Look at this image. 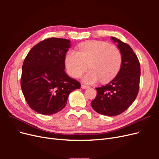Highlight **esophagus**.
<instances>
[{"label":"esophagus","mask_w":159,"mask_h":159,"mask_svg":"<svg viewBox=\"0 0 159 159\" xmlns=\"http://www.w3.org/2000/svg\"><path fill=\"white\" fill-rule=\"evenodd\" d=\"M81 88H82V89H85L88 88H89V86H88V85H81Z\"/></svg>","instance_id":"esophagus-1"}]
</instances>
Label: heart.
I'll list each match as a JSON object with an SVG mask.
<instances>
[{
  "mask_svg": "<svg viewBox=\"0 0 159 159\" xmlns=\"http://www.w3.org/2000/svg\"><path fill=\"white\" fill-rule=\"evenodd\" d=\"M122 64V55L118 48L103 41L92 40L83 42L78 46V52L70 50L65 56V64L68 73L78 78L84 71L82 81L93 84L100 80L107 83L117 75Z\"/></svg>",
  "mask_w": 159,
  "mask_h": 159,
  "instance_id": "1",
  "label": "heart"
}]
</instances>
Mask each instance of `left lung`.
<instances>
[{
	"label": "left lung",
	"instance_id": "8db88e82",
	"mask_svg": "<svg viewBox=\"0 0 159 159\" xmlns=\"http://www.w3.org/2000/svg\"><path fill=\"white\" fill-rule=\"evenodd\" d=\"M122 55L121 69L115 78L104 86L97 88V96L91 102L96 112L115 116L127 110L135 100L139 89L141 68L137 56L130 46L111 37Z\"/></svg>",
	"mask_w": 159,
	"mask_h": 159
}]
</instances>
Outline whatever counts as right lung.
<instances>
[{"instance_id": "right-lung-1", "label": "right lung", "mask_w": 159, "mask_h": 159, "mask_svg": "<svg viewBox=\"0 0 159 159\" xmlns=\"http://www.w3.org/2000/svg\"><path fill=\"white\" fill-rule=\"evenodd\" d=\"M71 42L50 38L34 46L24 61L22 93L32 109L50 115L64 109L72 91L80 84L65 71V56Z\"/></svg>"}]
</instances>
